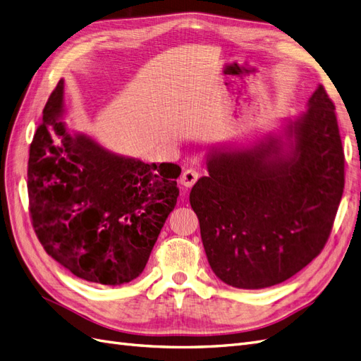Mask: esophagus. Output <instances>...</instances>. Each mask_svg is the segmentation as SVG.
Masks as SVG:
<instances>
[{
    "mask_svg": "<svg viewBox=\"0 0 361 361\" xmlns=\"http://www.w3.org/2000/svg\"><path fill=\"white\" fill-rule=\"evenodd\" d=\"M200 178V173L197 171V170H194V169H187L185 170L183 173H182V176H180V183L183 185V187H187V188H190V187H192V185L197 182V179Z\"/></svg>",
    "mask_w": 361,
    "mask_h": 361,
    "instance_id": "1",
    "label": "esophagus"
}]
</instances>
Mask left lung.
Masks as SVG:
<instances>
[{
	"label": "left lung",
	"mask_w": 361,
	"mask_h": 361,
	"mask_svg": "<svg viewBox=\"0 0 361 361\" xmlns=\"http://www.w3.org/2000/svg\"><path fill=\"white\" fill-rule=\"evenodd\" d=\"M288 134L295 138L289 155L280 154L274 138L209 155V174L191 190L207 262L233 288L279 285L319 256L330 238L345 187V155L324 85Z\"/></svg>",
	"instance_id": "left-lung-1"
}]
</instances>
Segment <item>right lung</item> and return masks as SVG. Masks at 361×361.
Returning a JSON list of instances; mask_svg holds the SVG:
<instances>
[{
	"mask_svg": "<svg viewBox=\"0 0 361 361\" xmlns=\"http://www.w3.org/2000/svg\"><path fill=\"white\" fill-rule=\"evenodd\" d=\"M63 80L43 108L30 145L31 224L47 253L73 276L117 286L143 272L176 206L180 167L117 157L85 135H71Z\"/></svg>",
	"mask_w": 361,
	"mask_h": 361,
	"instance_id": "add662e5",
	"label": "right lung"
}]
</instances>
